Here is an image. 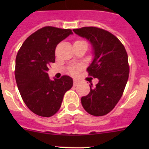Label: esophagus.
<instances>
[{
	"mask_svg": "<svg viewBox=\"0 0 149 149\" xmlns=\"http://www.w3.org/2000/svg\"><path fill=\"white\" fill-rule=\"evenodd\" d=\"M79 84V82L77 81V80H74V82H73L74 86H77V84Z\"/></svg>",
	"mask_w": 149,
	"mask_h": 149,
	"instance_id": "obj_1",
	"label": "esophagus"
}]
</instances>
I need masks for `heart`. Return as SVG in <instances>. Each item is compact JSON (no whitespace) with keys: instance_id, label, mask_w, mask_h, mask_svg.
<instances>
[{"instance_id":"b5f03b06","label":"heart","mask_w":149,"mask_h":149,"mask_svg":"<svg viewBox=\"0 0 149 149\" xmlns=\"http://www.w3.org/2000/svg\"><path fill=\"white\" fill-rule=\"evenodd\" d=\"M84 42V41H76L75 42ZM79 69H80V68H79V67H75V68H72V71H71V72H72V74H76L77 72H78Z\"/></svg>"}]
</instances>
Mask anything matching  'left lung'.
Returning a JSON list of instances; mask_svg holds the SVG:
<instances>
[{
  "label": "left lung",
  "mask_w": 149,
  "mask_h": 149,
  "mask_svg": "<svg viewBox=\"0 0 149 149\" xmlns=\"http://www.w3.org/2000/svg\"><path fill=\"white\" fill-rule=\"evenodd\" d=\"M73 31L93 47L94 57L87 72L98 79L95 87L89 85L90 92L81 98V104L91 115L104 116L115 107L125 88L129 75L127 52L118 38L103 29L85 27Z\"/></svg>",
  "instance_id": "obj_1"
}]
</instances>
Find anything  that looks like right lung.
Segmentation results:
<instances>
[{"label": "right lung", "instance_id": "1", "mask_svg": "<svg viewBox=\"0 0 149 149\" xmlns=\"http://www.w3.org/2000/svg\"><path fill=\"white\" fill-rule=\"evenodd\" d=\"M73 34L70 29L45 27L29 36L17 54L15 76L24 102L33 113L50 117L60 110L65 92L73 86L67 75L51 80L49 65L55 62L59 43Z\"/></svg>", "mask_w": 149, "mask_h": 149}]
</instances>
